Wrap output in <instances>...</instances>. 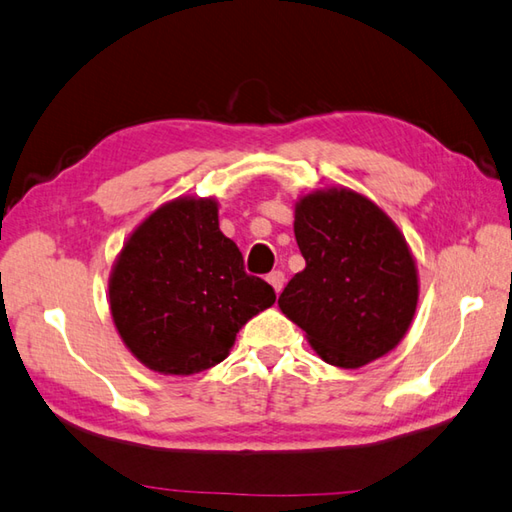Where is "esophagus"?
<instances>
[{
  "mask_svg": "<svg viewBox=\"0 0 512 512\" xmlns=\"http://www.w3.org/2000/svg\"><path fill=\"white\" fill-rule=\"evenodd\" d=\"M268 284L275 288V293L279 295L282 293V288H284V284H286V275L282 273V270H273V273L268 275Z\"/></svg>",
  "mask_w": 512,
  "mask_h": 512,
  "instance_id": "esophagus-1",
  "label": "esophagus"
}]
</instances>
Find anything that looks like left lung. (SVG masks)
Listing matches in <instances>:
<instances>
[{"label": "left lung", "mask_w": 512, "mask_h": 512, "mask_svg": "<svg viewBox=\"0 0 512 512\" xmlns=\"http://www.w3.org/2000/svg\"><path fill=\"white\" fill-rule=\"evenodd\" d=\"M295 239L306 268L277 304L324 362L359 368L402 342L417 308V268L382 210L353 190H317L295 208Z\"/></svg>", "instance_id": "8db88e82"}]
</instances>
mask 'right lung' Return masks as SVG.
<instances>
[{"label":"right lung","mask_w":512,"mask_h":512,"mask_svg":"<svg viewBox=\"0 0 512 512\" xmlns=\"http://www.w3.org/2000/svg\"><path fill=\"white\" fill-rule=\"evenodd\" d=\"M110 313L139 362L193 375L226 359L250 317L275 290L248 275L237 244L219 230L215 199H175L139 226L108 284Z\"/></svg>","instance_id":"right-lung-1"}]
</instances>
